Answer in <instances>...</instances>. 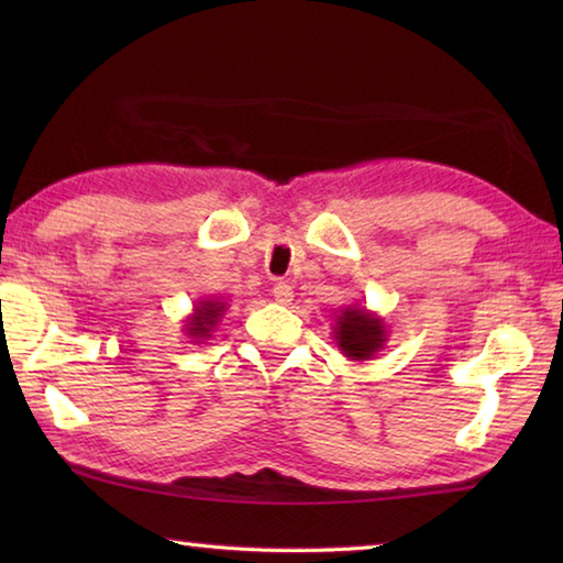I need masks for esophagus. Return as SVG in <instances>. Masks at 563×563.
<instances>
[{
	"label": "esophagus",
	"mask_w": 563,
	"mask_h": 563,
	"mask_svg": "<svg viewBox=\"0 0 563 563\" xmlns=\"http://www.w3.org/2000/svg\"><path fill=\"white\" fill-rule=\"evenodd\" d=\"M273 298L278 300L280 305H288L292 300V288L288 283H275L273 285Z\"/></svg>",
	"instance_id": "34e87169"
}]
</instances>
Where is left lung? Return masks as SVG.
<instances>
[{"mask_svg":"<svg viewBox=\"0 0 563 563\" xmlns=\"http://www.w3.org/2000/svg\"><path fill=\"white\" fill-rule=\"evenodd\" d=\"M387 338L389 332L385 318L367 308H360V305L342 308L340 316H335V325H332V340H335L342 355L352 362L373 360L387 345Z\"/></svg>","mask_w":563,"mask_h":563,"instance_id":"obj_1","label":"left lung"}]
</instances>
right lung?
Instances as JSON below:
<instances>
[{
  "mask_svg": "<svg viewBox=\"0 0 563 563\" xmlns=\"http://www.w3.org/2000/svg\"><path fill=\"white\" fill-rule=\"evenodd\" d=\"M228 302L221 298H206L194 305V312L184 320V332L190 342H206L218 328V322L225 316Z\"/></svg>",
  "mask_w": 563,
  "mask_h": 563,
  "instance_id": "obj_1",
  "label": "right lung"
}]
</instances>
